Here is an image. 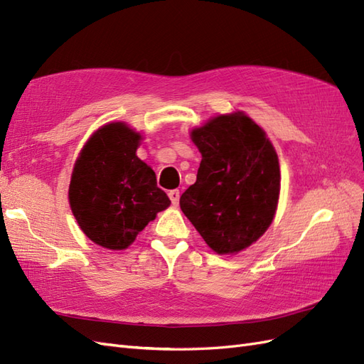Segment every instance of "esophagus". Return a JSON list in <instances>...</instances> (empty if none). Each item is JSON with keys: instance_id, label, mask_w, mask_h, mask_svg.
I'll return each mask as SVG.
<instances>
[{"instance_id": "1", "label": "esophagus", "mask_w": 364, "mask_h": 364, "mask_svg": "<svg viewBox=\"0 0 364 364\" xmlns=\"http://www.w3.org/2000/svg\"><path fill=\"white\" fill-rule=\"evenodd\" d=\"M168 197H170L171 203L176 206V205L179 203V197H181V193H179V190H171V191H168Z\"/></svg>"}]
</instances>
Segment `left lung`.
Masks as SVG:
<instances>
[{"label": "left lung", "mask_w": 364, "mask_h": 364, "mask_svg": "<svg viewBox=\"0 0 364 364\" xmlns=\"http://www.w3.org/2000/svg\"><path fill=\"white\" fill-rule=\"evenodd\" d=\"M202 153L181 209L220 255L249 247L270 226L279 197V162L264 130L245 114L220 115L191 132Z\"/></svg>", "instance_id": "left-lung-1"}]
</instances>
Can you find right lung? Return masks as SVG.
<instances>
[{
    "label": "right lung",
    "mask_w": 364,
    "mask_h": 364,
    "mask_svg": "<svg viewBox=\"0 0 364 364\" xmlns=\"http://www.w3.org/2000/svg\"><path fill=\"white\" fill-rule=\"evenodd\" d=\"M141 135L111 123L86 142L74 165L70 205L86 237L121 250L170 205L156 174L135 153Z\"/></svg>",
    "instance_id": "1"
}]
</instances>
